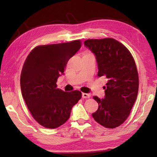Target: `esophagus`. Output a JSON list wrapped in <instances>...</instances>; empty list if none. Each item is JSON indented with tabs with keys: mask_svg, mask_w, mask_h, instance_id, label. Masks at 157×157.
Returning a JSON list of instances; mask_svg holds the SVG:
<instances>
[{
	"mask_svg": "<svg viewBox=\"0 0 157 157\" xmlns=\"http://www.w3.org/2000/svg\"><path fill=\"white\" fill-rule=\"evenodd\" d=\"M90 95L89 94H87V93H82V98H90Z\"/></svg>",
	"mask_w": 157,
	"mask_h": 157,
	"instance_id": "esophagus-1",
	"label": "esophagus"
}]
</instances>
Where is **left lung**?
<instances>
[{
  "label": "left lung",
  "instance_id": "1",
  "mask_svg": "<svg viewBox=\"0 0 157 157\" xmlns=\"http://www.w3.org/2000/svg\"><path fill=\"white\" fill-rule=\"evenodd\" d=\"M84 44L96 56L98 76L107 79L105 98L93 97L98 109L92 117L105 128H115L128 117L137 98L139 78L135 61L124 45L111 38L88 39Z\"/></svg>",
  "mask_w": 157,
  "mask_h": 157
}]
</instances>
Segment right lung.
Instances as JSON below:
<instances>
[{
  "instance_id": "right-lung-1",
  "label": "right lung",
  "mask_w": 157,
  "mask_h": 157,
  "mask_svg": "<svg viewBox=\"0 0 157 157\" xmlns=\"http://www.w3.org/2000/svg\"><path fill=\"white\" fill-rule=\"evenodd\" d=\"M81 46L80 40L40 45L32 50L23 64L20 78L23 98L34 119L46 128L65 123L82 98L79 90L64 92L56 85L69 59Z\"/></svg>"
}]
</instances>
